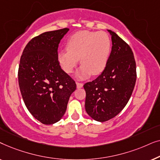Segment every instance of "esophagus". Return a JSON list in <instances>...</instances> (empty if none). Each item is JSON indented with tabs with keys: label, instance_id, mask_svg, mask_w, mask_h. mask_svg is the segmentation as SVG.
<instances>
[{
	"label": "esophagus",
	"instance_id": "1",
	"mask_svg": "<svg viewBox=\"0 0 160 160\" xmlns=\"http://www.w3.org/2000/svg\"><path fill=\"white\" fill-rule=\"evenodd\" d=\"M82 87H83V84H82V83H78V82H76V87H77L78 89L82 88Z\"/></svg>",
	"mask_w": 160,
	"mask_h": 160
}]
</instances>
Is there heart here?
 I'll use <instances>...</instances> for the list:
<instances>
[{"mask_svg":"<svg viewBox=\"0 0 160 160\" xmlns=\"http://www.w3.org/2000/svg\"><path fill=\"white\" fill-rule=\"evenodd\" d=\"M111 48L110 37L105 32L81 30L67 42V49L58 53V61L63 71L71 73L80 59L76 73L78 79H86L92 74L99 75L106 68Z\"/></svg>","mask_w":160,"mask_h":160,"instance_id":"1","label":"heart"}]
</instances>
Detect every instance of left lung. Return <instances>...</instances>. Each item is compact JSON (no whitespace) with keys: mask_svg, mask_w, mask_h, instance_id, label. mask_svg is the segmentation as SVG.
Returning a JSON list of instances; mask_svg holds the SVG:
<instances>
[{"mask_svg":"<svg viewBox=\"0 0 160 160\" xmlns=\"http://www.w3.org/2000/svg\"><path fill=\"white\" fill-rule=\"evenodd\" d=\"M112 47L102 73L86 83L85 110L92 119L106 122L115 117L128 103L136 82V65L132 49L111 30Z\"/></svg>","mask_w":160,"mask_h":160,"instance_id":"1","label":"left lung"}]
</instances>
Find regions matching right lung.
I'll use <instances>...</instances> for the list:
<instances>
[{
    "label": "right lung",
    "mask_w": 160,
    "mask_h": 160,
    "mask_svg": "<svg viewBox=\"0 0 160 160\" xmlns=\"http://www.w3.org/2000/svg\"><path fill=\"white\" fill-rule=\"evenodd\" d=\"M68 28L45 32L31 39L21 56L18 80L25 104L35 119L52 124L64 116L74 81L58 61L59 43Z\"/></svg>",
    "instance_id": "add662e5"
}]
</instances>
